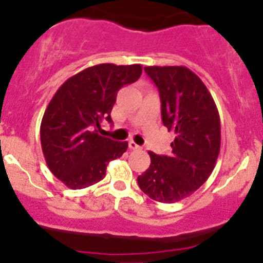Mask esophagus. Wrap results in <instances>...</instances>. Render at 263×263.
I'll list each match as a JSON object with an SVG mask.
<instances>
[{
	"label": "esophagus",
	"mask_w": 263,
	"mask_h": 263,
	"mask_svg": "<svg viewBox=\"0 0 263 263\" xmlns=\"http://www.w3.org/2000/svg\"><path fill=\"white\" fill-rule=\"evenodd\" d=\"M129 147H130V149H142V147L138 146V144H137L134 141L129 142Z\"/></svg>",
	"instance_id": "1"
}]
</instances>
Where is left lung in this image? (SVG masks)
I'll return each instance as SVG.
<instances>
[{
	"label": "left lung",
	"mask_w": 263,
	"mask_h": 263,
	"mask_svg": "<svg viewBox=\"0 0 263 263\" xmlns=\"http://www.w3.org/2000/svg\"><path fill=\"white\" fill-rule=\"evenodd\" d=\"M161 99L162 124L176 133L172 152L149 151V167L138 177L139 189L159 202H177L206 182L221 148V121L213 97L183 66L144 67Z\"/></svg>",
	"instance_id": "left-lung-1"
}]
</instances>
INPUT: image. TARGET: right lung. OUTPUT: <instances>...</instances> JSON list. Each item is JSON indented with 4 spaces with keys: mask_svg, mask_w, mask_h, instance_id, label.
<instances>
[{
    "mask_svg": "<svg viewBox=\"0 0 263 263\" xmlns=\"http://www.w3.org/2000/svg\"><path fill=\"white\" fill-rule=\"evenodd\" d=\"M141 64H97L69 77L45 109L41 147L50 172L72 190L102 181L111 160L122 156L127 142L98 134L103 120L112 122L117 91L141 77Z\"/></svg>",
    "mask_w": 263,
    "mask_h": 263,
    "instance_id": "1",
    "label": "right lung"
}]
</instances>
